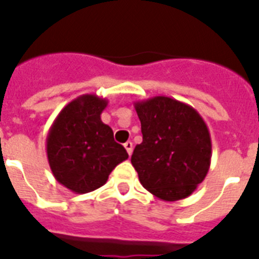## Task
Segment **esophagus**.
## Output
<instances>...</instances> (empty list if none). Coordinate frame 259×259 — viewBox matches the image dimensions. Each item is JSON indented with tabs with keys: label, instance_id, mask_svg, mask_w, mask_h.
Wrapping results in <instances>:
<instances>
[{
	"label": "esophagus",
	"instance_id": "esophagus-1",
	"mask_svg": "<svg viewBox=\"0 0 259 259\" xmlns=\"http://www.w3.org/2000/svg\"><path fill=\"white\" fill-rule=\"evenodd\" d=\"M124 148H125V150H127L128 155H131L132 154V149H134V145H132L131 141H127V143L124 144Z\"/></svg>",
	"mask_w": 259,
	"mask_h": 259
}]
</instances>
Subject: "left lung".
<instances>
[{"label":"left lung","mask_w":259,"mask_h":259,"mask_svg":"<svg viewBox=\"0 0 259 259\" xmlns=\"http://www.w3.org/2000/svg\"><path fill=\"white\" fill-rule=\"evenodd\" d=\"M143 143L131 163L146 191L163 201L188 197L206 178L211 139L196 109L166 96L135 102Z\"/></svg>","instance_id":"left-lung-1"}]
</instances>
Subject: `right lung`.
I'll return each mask as SVG.
<instances>
[{
    "instance_id": "obj_1",
    "label": "right lung",
    "mask_w": 259,
    "mask_h": 259,
    "mask_svg": "<svg viewBox=\"0 0 259 259\" xmlns=\"http://www.w3.org/2000/svg\"><path fill=\"white\" fill-rule=\"evenodd\" d=\"M106 98L83 95L68 102L47 136L50 170L59 184L77 194L100 188L110 172L128 158L114 141L113 130L101 120Z\"/></svg>"
}]
</instances>
